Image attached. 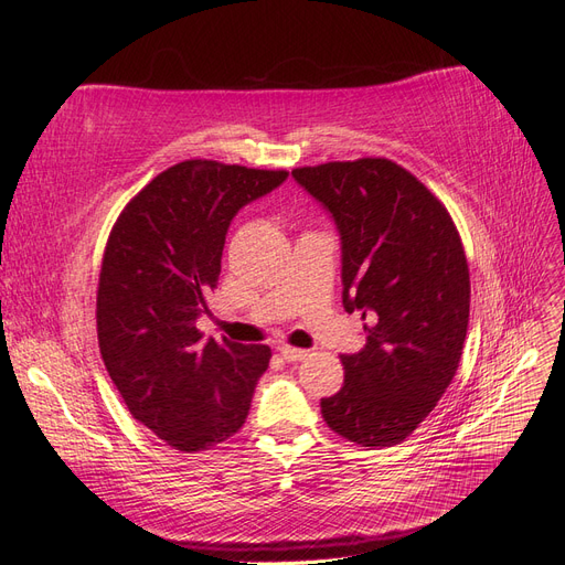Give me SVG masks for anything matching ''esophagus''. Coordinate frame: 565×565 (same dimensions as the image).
<instances>
[{
    "label": "esophagus",
    "mask_w": 565,
    "mask_h": 565,
    "mask_svg": "<svg viewBox=\"0 0 565 565\" xmlns=\"http://www.w3.org/2000/svg\"><path fill=\"white\" fill-rule=\"evenodd\" d=\"M280 355L285 358V361H289V363H297V361H303V358L309 355V351L295 349V347H280Z\"/></svg>",
    "instance_id": "34e87169"
}]
</instances>
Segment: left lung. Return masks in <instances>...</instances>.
Masks as SVG:
<instances>
[{
    "instance_id": "1",
    "label": "left lung",
    "mask_w": 565,
    "mask_h": 565,
    "mask_svg": "<svg viewBox=\"0 0 565 565\" xmlns=\"http://www.w3.org/2000/svg\"><path fill=\"white\" fill-rule=\"evenodd\" d=\"M341 233L344 309L367 344L341 355L344 386L320 401L324 424L361 448H391L429 417L459 367L471 282L450 212L388 158L297 167Z\"/></svg>"
}]
</instances>
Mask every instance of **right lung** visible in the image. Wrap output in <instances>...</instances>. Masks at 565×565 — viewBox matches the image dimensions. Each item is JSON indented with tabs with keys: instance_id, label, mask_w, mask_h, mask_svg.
<instances>
[{
	"instance_id": "right-lung-1",
	"label": "right lung",
	"mask_w": 565,
	"mask_h": 565,
	"mask_svg": "<svg viewBox=\"0 0 565 565\" xmlns=\"http://www.w3.org/2000/svg\"><path fill=\"white\" fill-rule=\"evenodd\" d=\"M287 179L285 169L183 160L119 212L100 262L98 349L136 422L179 452L241 431L266 344L202 339L231 218Z\"/></svg>"
}]
</instances>
